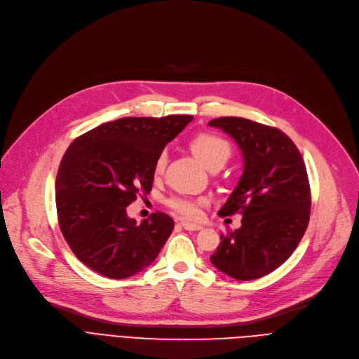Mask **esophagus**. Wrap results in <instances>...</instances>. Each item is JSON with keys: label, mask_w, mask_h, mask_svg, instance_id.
<instances>
[{"label": "esophagus", "mask_w": 359, "mask_h": 359, "mask_svg": "<svg viewBox=\"0 0 359 359\" xmlns=\"http://www.w3.org/2000/svg\"><path fill=\"white\" fill-rule=\"evenodd\" d=\"M181 226H182L185 230H201V229H203L201 224L189 223V222H181Z\"/></svg>", "instance_id": "esophagus-1"}]
</instances>
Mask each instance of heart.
<instances>
[{
	"instance_id": "obj_1",
	"label": "heart",
	"mask_w": 359,
	"mask_h": 359,
	"mask_svg": "<svg viewBox=\"0 0 359 359\" xmlns=\"http://www.w3.org/2000/svg\"><path fill=\"white\" fill-rule=\"evenodd\" d=\"M193 154L198 158V161L207 166L208 170L212 168H222L227 159L231 156V146L226 139L215 133H200L189 142ZM166 152H161L155 161L154 172L155 175H161L166 165ZM168 207L185 219H197L201 213V207L205 204L204 198H191L184 196H174L166 201Z\"/></svg>"
}]
</instances>
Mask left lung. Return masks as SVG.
Returning <instances> with one entry per match:
<instances>
[{
    "mask_svg": "<svg viewBox=\"0 0 359 359\" xmlns=\"http://www.w3.org/2000/svg\"><path fill=\"white\" fill-rule=\"evenodd\" d=\"M208 126L235 139L243 174L219 210L241 213L242 226L220 236L212 264L226 276L250 281L284 264L304 235L310 219V185L304 161L280 129L242 117H220Z\"/></svg>",
    "mask_w": 359,
    "mask_h": 359,
    "instance_id": "left-lung-1",
    "label": "left lung"
}]
</instances>
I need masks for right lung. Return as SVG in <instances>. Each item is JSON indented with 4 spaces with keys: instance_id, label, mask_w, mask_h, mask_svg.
Instances as JSON below:
<instances>
[{
    "instance_id": "add662e5",
    "label": "right lung",
    "mask_w": 359,
    "mask_h": 359,
    "mask_svg": "<svg viewBox=\"0 0 359 359\" xmlns=\"http://www.w3.org/2000/svg\"><path fill=\"white\" fill-rule=\"evenodd\" d=\"M191 120L124 117L69 144L56 177V210L62 235L82 264L121 280L155 261L174 220L156 212L137 224L126 207L151 193L158 155Z\"/></svg>"
}]
</instances>
